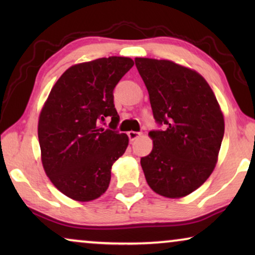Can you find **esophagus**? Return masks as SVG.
Returning <instances> with one entry per match:
<instances>
[{
	"label": "esophagus",
	"instance_id": "esophagus-1",
	"mask_svg": "<svg viewBox=\"0 0 255 255\" xmlns=\"http://www.w3.org/2000/svg\"><path fill=\"white\" fill-rule=\"evenodd\" d=\"M128 139H130V140H134V139H137V138L140 137L141 133H140V132L130 131V132H128Z\"/></svg>",
	"mask_w": 255,
	"mask_h": 255
}]
</instances>
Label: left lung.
Segmentation results:
<instances>
[{
    "label": "left lung",
    "instance_id": "1",
    "mask_svg": "<svg viewBox=\"0 0 255 255\" xmlns=\"http://www.w3.org/2000/svg\"><path fill=\"white\" fill-rule=\"evenodd\" d=\"M134 61L147 88L153 116L167 127L148 133L153 148L140 159L146 181L161 196L184 197L214 172L224 135V116L200 73L170 60Z\"/></svg>",
    "mask_w": 255,
    "mask_h": 255
}]
</instances>
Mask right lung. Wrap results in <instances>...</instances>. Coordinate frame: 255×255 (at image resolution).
<instances>
[{"label":"right lung","instance_id":"1","mask_svg":"<svg viewBox=\"0 0 255 255\" xmlns=\"http://www.w3.org/2000/svg\"><path fill=\"white\" fill-rule=\"evenodd\" d=\"M133 65L127 57L73 65L45 101L38 121L41 163L54 187L72 200L89 202L106 193L111 167L128 147L127 134L100 124L111 117L116 128L113 92Z\"/></svg>","mask_w":255,"mask_h":255}]
</instances>
